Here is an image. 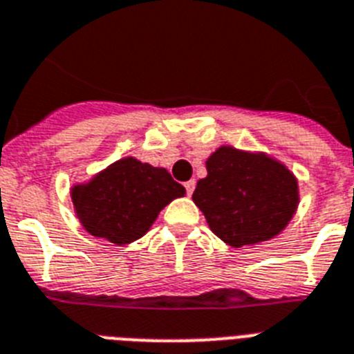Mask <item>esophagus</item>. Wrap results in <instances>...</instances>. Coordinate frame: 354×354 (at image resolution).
<instances>
[{
    "label": "esophagus",
    "instance_id": "obj_1",
    "mask_svg": "<svg viewBox=\"0 0 354 354\" xmlns=\"http://www.w3.org/2000/svg\"><path fill=\"white\" fill-rule=\"evenodd\" d=\"M194 185H196V182H194V180H189V182L185 183V191H187V194H189V196H191L192 191H194Z\"/></svg>",
    "mask_w": 354,
    "mask_h": 354
}]
</instances>
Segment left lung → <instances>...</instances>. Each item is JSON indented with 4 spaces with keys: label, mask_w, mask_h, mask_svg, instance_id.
Returning a JSON list of instances; mask_svg holds the SVG:
<instances>
[{
    "label": "left lung",
    "mask_w": 354,
    "mask_h": 354,
    "mask_svg": "<svg viewBox=\"0 0 354 354\" xmlns=\"http://www.w3.org/2000/svg\"><path fill=\"white\" fill-rule=\"evenodd\" d=\"M207 176L192 200L211 231L232 247L277 236L298 207V182L286 165L267 154L220 147L205 162Z\"/></svg>",
    "instance_id": "left-lung-1"
}]
</instances>
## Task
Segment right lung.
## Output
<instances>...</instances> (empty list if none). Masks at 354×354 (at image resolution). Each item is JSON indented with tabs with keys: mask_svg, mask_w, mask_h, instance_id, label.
<instances>
[{
	"mask_svg": "<svg viewBox=\"0 0 354 354\" xmlns=\"http://www.w3.org/2000/svg\"><path fill=\"white\" fill-rule=\"evenodd\" d=\"M185 194L165 169L123 158L71 191L85 231L125 245L151 229L163 207Z\"/></svg>",
	"mask_w": 354,
	"mask_h": 354,
	"instance_id": "right-lung-1",
	"label": "right lung"
}]
</instances>
